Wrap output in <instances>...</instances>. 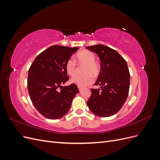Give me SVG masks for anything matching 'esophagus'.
Segmentation results:
<instances>
[{"instance_id":"esophagus-1","label":"esophagus","mask_w":160,"mask_h":160,"mask_svg":"<svg viewBox=\"0 0 160 160\" xmlns=\"http://www.w3.org/2000/svg\"><path fill=\"white\" fill-rule=\"evenodd\" d=\"M78 89H79V91H81L82 89H83V88H82V87H81V86H78Z\"/></svg>"}]
</instances>
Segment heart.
Here are the masks:
<instances>
[{
  "mask_svg": "<svg viewBox=\"0 0 160 160\" xmlns=\"http://www.w3.org/2000/svg\"><path fill=\"white\" fill-rule=\"evenodd\" d=\"M75 59L79 65H85L83 69V72L85 74L72 77L70 81L71 83L81 87L93 83L94 80L93 76H98L100 71L99 65L95 61V55L89 51L83 50L77 53L75 56ZM65 69L67 74L70 76H74L77 71L75 61L72 59L67 61L65 65Z\"/></svg>",
  "mask_w": 160,
  "mask_h": 160,
  "instance_id": "heart-1",
  "label": "heart"
}]
</instances>
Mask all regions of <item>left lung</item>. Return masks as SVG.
I'll use <instances>...</instances> for the list:
<instances>
[{
    "mask_svg": "<svg viewBox=\"0 0 160 160\" xmlns=\"http://www.w3.org/2000/svg\"><path fill=\"white\" fill-rule=\"evenodd\" d=\"M95 52L101 61V70L91 95L87 102L95 115L105 118L113 115L122 109L129 89L130 75L127 62L118 51L103 45L87 47Z\"/></svg>",
    "mask_w": 160,
    "mask_h": 160,
    "instance_id": "8db88e82",
    "label": "left lung"
}]
</instances>
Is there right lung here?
<instances>
[{"label": "right lung", "instance_id": "right-lung-1", "mask_svg": "<svg viewBox=\"0 0 160 160\" xmlns=\"http://www.w3.org/2000/svg\"><path fill=\"white\" fill-rule=\"evenodd\" d=\"M78 49L79 47L51 46L35 58L28 70L27 88L31 100L46 118L57 119L63 117L79 93L75 84L62 86L69 80L66 62Z\"/></svg>", "mask_w": 160, "mask_h": 160}]
</instances>
